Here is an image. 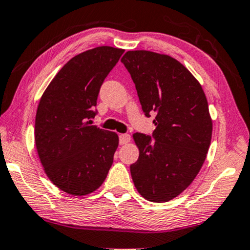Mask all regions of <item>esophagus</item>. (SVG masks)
Returning <instances> with one entry per match:
<instances>
[{"label": "esophagus", "instance_id": "esophagus-1", "mask_svg": "<svg viewBox=\"0 0 250 250\" xmlns=\"http://www.w3.org/2000/svg\"><path fill=\"white\" fill-rule=\"evenodd\" d=\"M131 141V137L128 134H121L119 135V144L126 145Z\"/></svg>", "mask_w": 250, "mask_h": 250}]
</instances>
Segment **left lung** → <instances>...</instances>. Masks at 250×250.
I'll use <instances>...</instances> for the list:
<instances>
[{"instance_id":"obj_1","label":"left lung","mask_w":250,"mask_h":250,"mask_svg":"<svg viewBox=\"0 0 250 250\" xmlns=\"http://www.w3.org/2000/svg\"><path fill=\"white\" fill-rule=\"evenodd\" d=\"M135 83L147 117L156 112L150 135L134 133L139 158L131 176L150 202H167L192 184L206 161L212 121L196 78L176 58L148 50H129L121 60Z\"/></svg>"}]
</instances>
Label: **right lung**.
<instances>
[{
    "label": "right lung",
    "mask_w": 250,
    "mask_h": 250,
    "mask_svg": "<svg viewBox=\"0 0 250 250\" xmlns=\"http://www.w3.org/2000/svg\"><path fill=\"white\" fill-rule=\"evenodd\" d=\"M124 49L96 47L71 58L42 94L35 116V146L44 172L74 196L105 180L118 147L117 133L92 125L100 88Z\"/></svg>",
    "instance_id": "add662e5"
}]
</instances>
